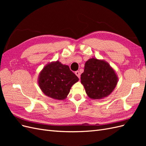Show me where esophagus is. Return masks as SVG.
Returning <instances> with one entry per match:
<instances>
[{
    "label": "esophagus",
    "instance_id": "34e87169",
    "mask_svg": "<svg viewBox=\"0 0 146 146\" xmlns=\"http://www.w3.org/2000/svg\"><path fill=\"white\" fill-rule=\"evenodd\" d=\"M75 74H76V76H77L79 78H80V73L79 72V71H76V72H75Z\"/></svg>",
    "mask_w": 146,
    "mask_h": 146
}]
</instances>
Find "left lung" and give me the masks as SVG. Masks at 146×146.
I'll use <instances>...</instances> for the list:
<instances>
[{
  "instance_id": "1",
  "label": "left lung",
  "mask_w": 146,
  "mask_h": 146,
  "mask_svg": "<svg viewBox=\"0 0 146 146\" xmlns=\"http://www.w3.org/2000/svg\"><path fill=\"white\" fill-rule=\"evenodd\" d=\"M117 82L115 70L106 61L94 57L86 61L81 83L90 99L107 98L116 88Z\"/></svg>"
}]
</instances>
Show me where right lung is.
<instances>
[{
  "mask_svg": "<svg viewBox=\"0 0 146 146\" xmlns=\"http://www.w3.org/2000/svg\"><path fill=\"white\" fill-rule=\"evenodd\" d=\"M68 65L59 61L47 64L39 72L38 83L42 92L48 98L64 100L74 84L78 81Z\"/></svg>",
  "mask_w": 146,
  "mask_h": 146,
  "instance_id": "add662e5",
  "label": "right lung"
}]
</instances>
